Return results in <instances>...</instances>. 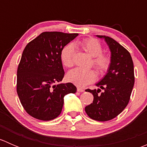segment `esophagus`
<instances>
[{
  "mask_svg": "<svg viewBox=\"0 0 147 147\" xmlns=\"http://www.w3.org/2000/svg\"><path fill=\"white\" fill-rule=\"evenodd\" d=\"M78 92H83L84 91V89H82V88H80V87H78Z\"/></svg>",
  "mask_w": 147,
  "mask_h": 147,
  "instance_id": "1",
  "label": "esophagus"
}]
</instances>
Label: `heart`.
Wrapping results in <instances>:
<instances>
[{"instance_id":"obj_1","label":"heart","mask_w":147,"mask_h":147,"mask_svg":"<svg viewBox=\"0 0 147 147\" xmlns=\"http://www.w3.org/2000/svg\"><path fill=\"white\" fill-rule=\"evenodd\" d=\"M79 45L92 57L93 65L101 74L107 72L111 64V59L108 55L102 53V46L95 38H87L81 41ZM75 47L72 44H68L63 48L61 53V60L67 67H71L74 64ZM97 74L93 69H84L76 68L69 71L67 75V79L69 82L80 87L93 82L96 80Z\"/></svg>"}]
</instances>
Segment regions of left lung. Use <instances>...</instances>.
<instances>
[{
	"mask_svg": "<svg viewBox=\"0 0 147 147\" xmlns=\"http://www.w3.org/2000/svg\"><path fill=\"white\" fill-rule=\"evenodd\" d=\"M97 36L109 46L111 64L106 75L96 84L100 89L85 90L93 94L94 100L84 109L91 119L105 121L118 116L128 105L134 84V64L130 53L119 42L110 37ZM101 89L103 92L100 93Z\"/></svg>",
	"mask_w": 147,
	"mask_h": 147,
	"instance_id": "obj_1",
	"label": "left lung"
}]
</instances>
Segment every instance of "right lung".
I'll list each match as a JSON object with an SVG mask.
<instances>
[{"instance_id": "1", "label": "right lung", "mask_w": 147, "mask_h": 147, "mask_svg": "<svg viewBox=\"0 0 147 147\" xmlns=\"http://www.w3.org/2000/svg\"><path fill=\"white\" fill-rule=\"evenodd\" d=\"M78 35L44 32L25 47L17 70V93L32 117L42 121L55 119L61 113L65 96L76 92L72 83L59 82L65 75L62 50Z\"/></svg>"}]
</instances>
